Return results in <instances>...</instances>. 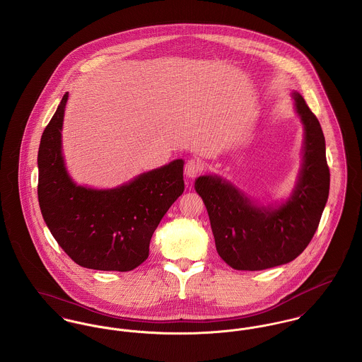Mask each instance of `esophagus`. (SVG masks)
I'll return each instance as SVG.
<instances>
[{
  "label": "esophagus",
  "instance_id": "34e87169",
  "mask_svg": "<svg viewBox=\"0 0 362 362\" xmlns=\"http://www.w3.org/2000/svg\"><path fill=\"white\" fill-rule=\"evenodd\" d=\"M202 169H204V164H202L199 160L190 158V160L186 163V165H185V173H186L187 177L193 179V177L198 176V175L202 172Z\"/></svg>",
  "mask_w": 362,
  "mask_h": 362
}]
</instances>
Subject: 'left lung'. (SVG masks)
I'll return each instance as SVG.
<instances>
[{"label": "left lung", "instance_id": "left-lung-1", "mask_svg": "<svg viewBox=\"0 0 362 362\" xmlns=\"http://www.w3.org/2000/svg\"><path fill=\"white\" fill-rule=\"evenodd\" d=\"M305 127L303 164L298 185L279 206H257L231 183L218 176H199L201 195L211 221L216 250L235 270H266L296 259L306 250L320 224L329 195V168L320 121L302 95L293 92Z\"/></svg>", "mask_w": 362, "mask_h": 362}]
</instances>
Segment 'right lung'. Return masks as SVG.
<instances>
[{"instance_id": "obj_1", "label": "right lung", "mask_w": 362, "mask_h": 362, "mask_svg": "<svg viewBox=\"0 0 362 362\" xmlns=\"http://www.w3.org/2000/svg\"><path fill=\"white\" fill-rule=\"evenodd\" d=\"M66 92L38 148V202L57 244L77 264L131 272L148 256L154 230L185 190L183 160L112 190L77 186L62 156Z\"/></svg>"}]
</instances>
